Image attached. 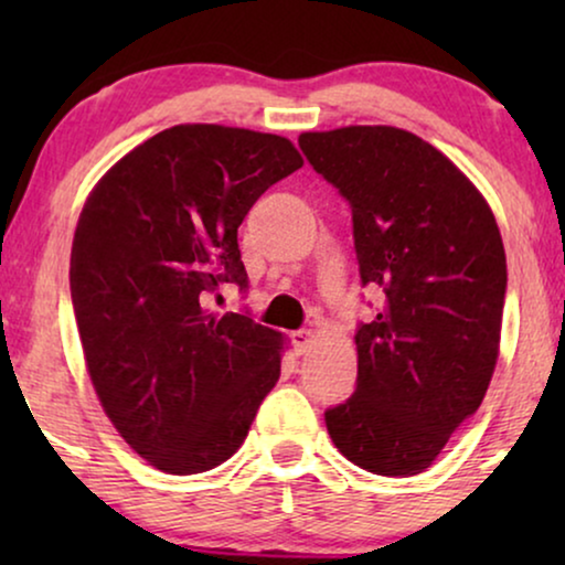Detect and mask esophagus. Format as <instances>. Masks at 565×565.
Here are the masks:
<instances>
[{"label": "esophagus", "mask_w": 565, "mask_h": 565, "mask_svg": "<svg viewBox=\"0 0 565 565\" xmlns=\"http://www.w3.org/2000/svg\"><path fill=\"white\" fill-rule=\"evenodd\" d=\"M290 342H292V347H296L298 354H306L308 350H311V344H313V331H311V329H298V331H292Z\"/></svg>", "instance_id": "1"}]
</instances>
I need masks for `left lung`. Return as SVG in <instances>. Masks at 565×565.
<instances>
[{
	"mask_svg": "<svg viewBox=\"0 0 565 565\" xmlns=\"http://www.w3.org/2000/svg\"><path fill=\"white\" fill-rule=\"evenodd\" d=\"M308 164L352 211L358 388L323 414L331 443L377 476H416L481 406L499 358L507 254L489 203L435 146L391 126L300 134Z\"/></svg>",
	"mask_w": 565,
	"mask_h": 565,
	"instance_id": "8db88e82",
	"label": "left lung"
}]
</instances>
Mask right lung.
Returning <instances> with one entry per match:
<instances>
[{
  "label": "right lung",
  "mask_w": 565,
  "mask_h": 565,
  "mask_svg": "<svg viewBox=\"0 0 565 565\" xmlns=\"http://www.w3.org/2000/svg\"><path fill=\"white\" fill-rule=\"evenodd\" d=\"M300 167L282 136L174 126L84 203L68 282L92 385L120 437L164 473L228 460L280 377L282 337L207 303L223 282L249 288L238 226Z\"/></svg>",
  "instance_id": "1"
}]
</instances>
